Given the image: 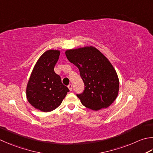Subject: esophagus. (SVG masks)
Masks as SVG:
<instances>
[{
  "label": "esophagus",
  "mask_w": 153,
  "mask_h": 153,
  "mask_svg": "<svg viewBox=\"0 0 153 153\" xmlns=\"http://www.w3.org/2000/svg\"><path fill=\"white\" fill-rule=\"evenodd\" d=\"M68 88H69V89H70V91L72 90V85H71V84H69V85H68Z\"/></svg>",
  "instance_id": "34e87169"
}]
</instances>
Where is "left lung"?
I'll return each instance as SVG.
<instances>
[{
  "mask_svg": "<svg viewBox=\"0 0 153 153\" xmlns=\"http://www.w3.org/2000/svg\"><path fill=\"white\" fill-rule=\"evenodd\" d=\"M65 55L78 68L84 83L83 93L77 94L81 103L94 111L110 106L117 97L119 82L108 59L93 46L68 50Z\"/></svg>",
  "mask_w": 153,
  "mask_h": 153,
  "instance_id": "1",
  "label": "left lung"
}]
</instances>
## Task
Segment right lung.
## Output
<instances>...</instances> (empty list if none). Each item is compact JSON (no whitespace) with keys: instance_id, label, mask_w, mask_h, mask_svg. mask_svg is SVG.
<instances>
[{"instance_id":"obj_1","label":"right lung","mask_w":153,"mask_h":153,"mask_svg":"<svg viewBox=\"0 0 153 153\" xmlns=\"http://www.w3.org/2000/svg\"><path fill=\"white\" fill-rule=\"evenodd\" d=\"M60 52L50 50L38 59L33 69L26 88L28 102L44 112L56 109L70 91L54 72V66Z\"/></svg>"}]
</instances>
